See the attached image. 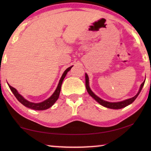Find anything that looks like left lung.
I'll use <instances>...</instances> for the list:
<instances>
[{
    "instance_id": "left-lung-1",
    "label": "left lung",
    "mask_w": 151,
    "mask_h": 151,
    "mask_svg": "<svg viewBox=\"0 0 151 151\" xmlns=\"http://www.w3.org/2000/svg\"><path fill=\"white\" fill-rule=\"evenodd\" d=\"M85 80H86V84H85L86 88V90H87L88 93L90 94V95L93 97V99H94V100H96L99 104H101V105H103L104 107H106V108L112 109H120L124 108V107L128 106L129 104H131L132 103H133L134 101L137 99V97L140 93V91H141L143 86H144L145 82V81L143 82V83L141 84V85H140V87L139 92H138V93L134 97H132V98L127 99V100L121 101V102H118V103H110V102H107V101H105L104 100H102L101 98H99V96H97L96 94H94L93 93V91L91 90L90 87H89L88 76L87 75H86V74H85Z\"/></svg>"
}]
</instances>
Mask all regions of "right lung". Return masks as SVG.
<instances>
[{
  "instance_id": "1",
  "label": "right lung",
  "mask_w": 151,
  "mask_h": 151,
  "mask_svg": "<svg viewBox=\"0 0 151 151\" xmlns=\"http://www.w3.org/2000/svg\"><path fill=\"white\" fill-rule=\"evenodd\" d=\"M73 67L72 66H70V67H68L67 69H66L64 73L63 74L62 76H61V78L60 79V81H59V83H58V86L57 89H56L55 93L52 94V95L51 96L50 98H48L47 100L41 102V103H31V102H29L27 101L26 99H24L22 96L20 95V94L18 93V91L15 89L14 87H12L10 85H9V86L10 89H11V91L12 92V93L14 94V95L15 96V97L17 99V100L19 101L20 103L23 104L24 106L28 107V108H30L31 109H34V110H38V111H42V110H46L48 108H50V106H52L53 104H55V103L56 101H57V99H58V96H59V94H60V88H61V85H62V83H63V81L64 80V78L66 75V74L69 71L71 68Z\"/></svg>"
}]
</instances>
